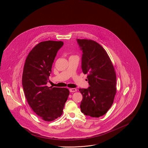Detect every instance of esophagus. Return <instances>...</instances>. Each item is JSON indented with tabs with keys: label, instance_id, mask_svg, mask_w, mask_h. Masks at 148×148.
I'll list each match as a JSON object with an SVG mask.
<instances>
[{
	"label": "esophagus",
	"instance_id": "1",
	"mask_svg": "<svg viewBox=\"0 0 148 148\" xmlns=\"http://www.w3.org/2000/svg\"><path fill=\"white\" fill-rule=\"evenodd\" d=\"M69 91L71 92H75V91H77V89H75V88H71V89H69Z\"/></svg>",
	"mask_w": 148,
	"mask_h": 148
}]
</instances>
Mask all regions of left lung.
Here are the masks:
<instances>
[{
	"label": "left lung",
	"instance_id": "left-lung-1",
	"mask_svg": "<svg viewBox=\"0 0 148 148\" xmlns=\"http://www.w3.org/2000/svg\"><path fill=\"white\" fill-rule=\"evenodd\" d=\"M82 50L81 67L88 74L89 86L79 89L83 98L81 110L86 116L99 117L112 106L116 93V74L114 66L105 49L97 42L77 39ZM87 79V80H88Z\"/></svg>",
	"mask_w": 148,
	"mask_h": 148
}]
</instances>
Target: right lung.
<instances>
[{"instance_id": "obj_1", "label": "right lung", "mask_w": 148, "mask_h": 148, "mask_svg": "<svg viewBox=\"0 0 148 148\" xmlns=\"http://www.w3.org/2000/svg\"><path fill=\"white\" fill-rule=\"evenodd\" d=\"M63 45L62 41L40 42L26 58L22 85L27 102L32 110L46 121L61 116L69 95L67 88L46 86L57 53Z\"/></svg>"}]
</instances>
